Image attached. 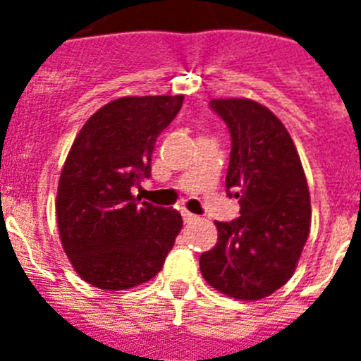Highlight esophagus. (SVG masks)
<instances>
[{
  "mask_svg": "<svg viewBox=\"0 0 361 361\" xmlns=\"http://www.w3.org/2000/svg\"><path fill=\"white\" fill-rule=\"evenodd\" d=\"M183 219H184V222H193V220H197V215H193V213H190V212H183Z\"/></svg>",
  "mask_w": 361,
  "mask_h": 361,
  "instance_id": "obj_1",
  "label": "esophagus"
}]
</instances>
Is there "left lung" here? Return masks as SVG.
<instances>
[{
  "instance_id": "obj_1",
  "label": "left lung",
  "mask_w": 361,
  "mask_h": 361,
  "mask_svg": "<svg viewBox=\"0 0 361 361\" xmlns=\"http://www.w3.org/2000/svg\"><path fill=\"white\" fill-rule=\"evenodd\" d=\"M231 135L226 188L240 216L215 222L219 240L200 255L204 280L231 298L260 300L291 279L311 226V197L282 121L251 99H213Z\"/></svg>"
}]
</instances>
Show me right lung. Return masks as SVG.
Masks as SVG:
<instances>
[{
  "label": "right lung",
  "instance_id": "obj_1",
  "mask_svg": "<svg viewBox=\"0 0 361 361\" xmlns=\"http://www.w3.org/2000/svg\"><path fill=\"white\" fill-rule=\"evenodd\" d=\"M184 95L121 97L99 108L78 133L57 186L63 250L85 282L123 291L164 266L183 216L139 202L132 188L152 175V153Z\"/></svg>",
  "mask_w": 361,
  "mask_h": 361
}]
</instances>
